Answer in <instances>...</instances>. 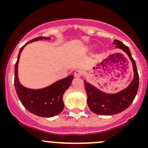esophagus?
<instances>
[{"instance_id":"34e87169","label":"esophagus","mask_w":148,"mask_h":148,"mask_svg":"<svg viewBox=\"0 0 148 148\" xmlns=\"http://www.w3.org/2000/svg\"><path fill=\"white\" fill-rule=\"evenodd\" d=\"M84 73V71L82 70H75V73H74V75H75V77H77V78H78V77H81L82 75H83Z\"/></svg>"}]
</instances>
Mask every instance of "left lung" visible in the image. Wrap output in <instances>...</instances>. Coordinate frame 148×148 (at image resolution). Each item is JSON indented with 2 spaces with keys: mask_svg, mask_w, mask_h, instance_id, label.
<instances>
[{
  "mask_svg": "<svg viewBox=\"0 0 148 148\" xmlns=\"http://www.w3.org/2000/svg\"><path fill=\"white\" fill-rule=\"evenodd\" d=\"M113 44L116 45V47L124 51L131 61L133 69V78L126 88L113 94L102 92L84 80L89 108L94 113L101 116L117 114L126 110L135 99L139 84L136 65L134 59L132 58L130 49L119 40H114Z\"/></svg>",
  "mask_w": 148,
  "mask_h": 148,
  "instance_id": "1",
  "label": "left lung"
}]
</instances>
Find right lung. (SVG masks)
<instances>
[{
	"instance_id": "right-lung-1",
	"label": "right lung",
	"mask_w": 148,
	"mask_h": 148,
	"mask_svg": "<svg viewBox=\"0 0 148 148\" xmlns=\"http://www.w3.org/2000/svg\"><path fill=\"white\" fill-rule=\"evenodd\" d=\"M40 40H50L49 37H38L27 42L21 48L15 64V88L23 106L30 113L40 117H53L61 113L64 104L63 95L71 85L73 75L57 81L42 89H29L23 87L18 80V66L21 53L27 44Z\"/></svg>"
}]
</instances>
